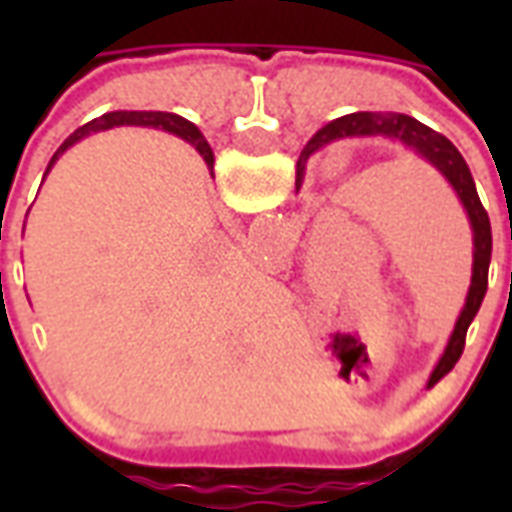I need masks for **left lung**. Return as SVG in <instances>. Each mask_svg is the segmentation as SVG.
I'll return each mask as SVG.
<instances>
[{
  "instance_id": "left-lung-1",
  "label": "left lung",
  "mask_w": 512,
  "mask_h": 512,
  "mask_svg": "<svg viewBox=\"0 0 512 512\" xmlns=\"http://www.w3.org/2000/svg\"><path fill=\"white\" fill-rule=\"evenodd\" d=\"M373 136H384V139L400 142L411 153H417L425 164L436 169L441 178L450 183L455 197L461 200L463 211L469 216V227H472V285H469L466 304H463L461 315L455 321V329H452L450 340H447V348L441 354L439 365L433 367V373H430V386L447 376L455 367V362L461 359L469 323L474 321V315H477L485 299L488 263H491V222H488V213H485L483 202H480L477 189H474L472 172H469L466 161L458 153V147L452 145L444 134L433 131L425 123H419L411 115H400V112H354V115L337 117L332 123H326L301 150L299 164H296V191L304 183V172H307V164H310V158L315 153L340 145V142H348V139H373Z\"/></svg>"
}]
</instances>
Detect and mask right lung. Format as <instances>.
<instances>
[{
	"mask_svg": "<svg viewBox=\"0 0 512 512\" xmlns=\"http://www.w3.org/2000/svg\"><path fill=\"white\" fill-rule=\"evenodd\" d=\"M115 126H150V128H161V131H169V134L180 136V139H186L189 145L197 147V153L205 158V164L208 169H213V150L211 145L205 142V136L200 134V128L189 123L186 117L172 115V112H106V115L95 117L90 123H84L82 128H76L65 142L60 145V150L54 153V158L49 161V169L54 167V161L68 150L71 145H76L79 139L84 136L95 134V131H106V128H115ZM46 169V172H49Z\"/></svg>",
	"mask_w": 512,
	"mask_h": 512,
	"instance_id": "1",
	"label": "right lung"
}]
</instances>
